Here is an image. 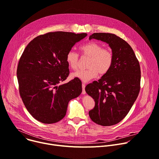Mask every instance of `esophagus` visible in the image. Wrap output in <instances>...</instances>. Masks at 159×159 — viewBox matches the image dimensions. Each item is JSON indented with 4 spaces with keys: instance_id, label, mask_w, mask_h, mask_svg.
Instances as JSON below:
<instances>
[{
    "instance_id": "obj_1",
    "label": "esophagus",
    "mask_w": 159,
    "mask_h": 159,
    "mask_svg": "<svg viewBox=\"0 0 159 159\" xmlns=\"http://www.w3.org/2000/svg\"><path fill=\"white\" fill-rule=\"evenodd\" d=\"M82 94H85V84H82Z\"/></svg>"
}]
</instances>
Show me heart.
<instances>
[{"label":"heart","instance_id":"heart-1","mask_svg":"<svg viewBox=\"0 0 159 159\" xmlns=\"http://www.w3.org/2000/svg\"><path fill=\"white\" fill-rule=\"evenodd\" d=\"M79 50L82 55L89 57L87 64L88 69L73 73L74 77L87 82L96 78L99 73L104 75L109 71L113 63V54L109 49L103 48L99 43L91 41L82 45ZM66 61L72 70H77L79 61L78 54L73 50L69 51L66 55Z\"/></svg>","mask_w":159,"mask_h":159}]
</instances>
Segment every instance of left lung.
<instances>
[{
	"mask_svg": "<svg viewBox=\"0 0 159 159\" xmlns=\"http://www.w3.org/2000/svg\"><path fill=\"white\" fill-rule=\"evenodd\" d=\"M91 39L109 44L113 54V63L107 74L85 88L95 101V106L89 115L98 125L112 126L127 115L139 96L140 64L130 45L116 35L96 33L89 36V40Z\"/></svg>",
	"mask_w": 159,
	"mask_h": 159,
	"instance_id": "obj_1",
	"label": "left lung"
}]
</instances>
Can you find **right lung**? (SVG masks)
Instances as JSON below:
<instances>
[{
  "label": "right lung",
  "mask_w": 159,
  "mask_h": 159,
  "mask_svg": "<svg viewBox=\"0 0 159 159\" xmlns=\"http://www.w3.org/2000/svg\"><path fill=\"white\" fill-rule=\"evenodd\" d=\"M87 33L57 31L40 35L27 45L19 60L17 77L20 96L31 115L45 124L60 121L69 102L82 93V82L69 76L67 52Z\"/></svg>",
  "instance_id": "obj_1"
}]
</instances>
